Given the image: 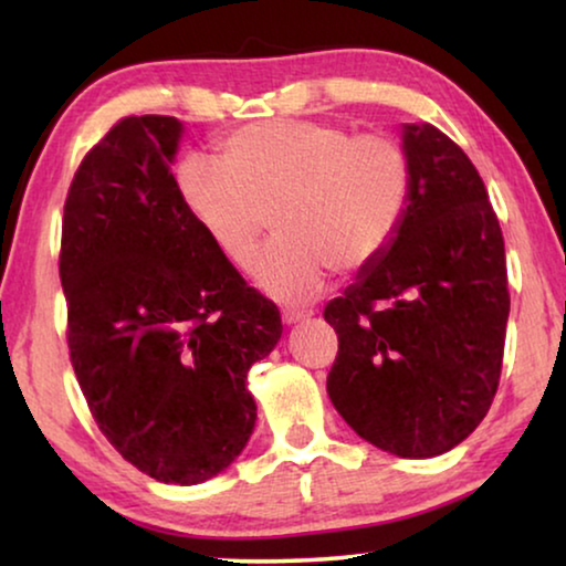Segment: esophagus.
Segmentation results:
<instances>
[{
	"instance_id": "esophagus-1",
	"label": "esophagus",
	"mask_w": 566,
	"mask_h": 566,
	"mask_svg": "<svg viewBox=\"0 0 566 566\" xmlns=\"http://www.w3.org/2000/svg\"><path fill=\"white\" fill-rule=\"evenodd\" d=\"M308 316H312V312H308V308H285L283 322L285 324H298V322L308 319Z\"/></svg>"
}]
</instances>
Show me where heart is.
<instances>
[{
  "label": "heart",
  "instance_id": "b5f03b06",
  "mask_svg": "<svg viewBox=\"0 0 566 566\" xmlns=\"http://www.w3.org/2000/svg\"><path fill=\"white\" fill-rule=\"evenodd\" d=\"M177 190L192 221L231 265L275 237L252 277L268 296L306 301L327 268L355 273L397 234L412 198V159L389 134H350L327 120H260L219 142V161L188 157Z\"/></svg>",
  "mask_w": 566,
  "mask_h": 566
}]
</instances>
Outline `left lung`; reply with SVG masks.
<instances>
[{
  "label": "left lung",
  "instance_id": "left-lung-1",
  "mask_svg": "<svg viewBox=\"0 0 566 566\" xmlns=\"http://www.w3.org/2000/svg\"><path fill=\"white\" fill-rule=\"evenodd\" d=\"M412 198L397 234L324 306L339 353L327 394L370 446L432 459L467 440L497 391L510 314L505 242L471 159L405 123Z\"/></svg>",
  "mask_w": 566,
  "mask_h": 566
}]
</instances>
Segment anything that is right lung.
<instances>
[{
	"label": "right lung",
	"mask_w": 566,
	"mask_h": 566,
	"mask_svg": "<svg viewBox=\"0 0 566 566\" xmlns=\"http://www.w3.org/2000/svg\"><path fill=\"white\" fill-rule=\"evenodd\" d=\"M185 126L130 115L82 159L64 206L69 353L103 436L165 484L229 469L258 420L247 374L283 335L185 208Z\"/></svg>",
	"instance_id": "right-lung-1"
}]
</instances>
